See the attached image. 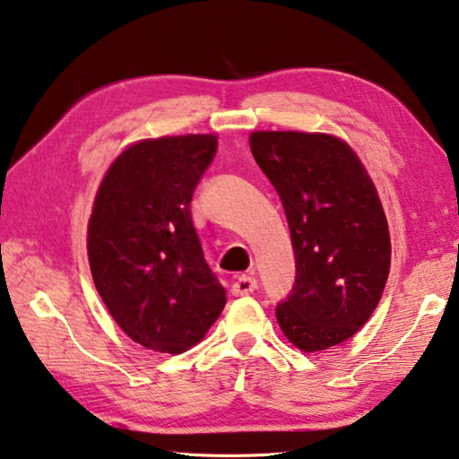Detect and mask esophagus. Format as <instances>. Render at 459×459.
<instances>
[{"instance_id":"esophagus-1","label":"esophagus","mask_w":459,"mask_h":459,"mask_svg":"<svg viewBox=\"0 0 459 459\" xmlns=\"http://www.w3.org/2000/svg\"><path fill=\"white\" fill-rule=\"evenodd\" d=\"M255 290H257V280L253 278L251 273L238 275L235 283H232V294L235 296H247V294L255 292Z\"/></svg>"}]
</instances>
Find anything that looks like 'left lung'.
Here are the masks:
<instances>
[{
	"label": "left lung",
	"mask_w": 459,
	"mask_h": 459,
	"mask_svg": "<svg viewBox=\"0 0 459 459\" xmlns=\"http://www.w3.org/2000/svg\"><path fill=\"white\" fill-rule=\"evenodd\" d=\"M249 143L280 194L296 257V286L275 318L300 351H325L369 321L386 286L392 247L380 195L343 138L255 130Z\"/></svg>",
	"instance_id": "1"
}]
</instances>
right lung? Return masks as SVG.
<instances>
[{
	"instance_id": "add662e5",
	"label": "right lung",
	"mask_w": 459,
	"mask_h": 459,
	"mask_svg": "<svg viewBox=\"0 0 459 459\" xmlns=\"http://www.w3.org/2000/svg\"><path fill=\"white\" fill-rule=\"evenodd\" d=\"M216 144V134L128 144L93 200L87 222L93 283L116 325L151 351L178 355L198 345L227 304L190 210Z\"/></svg>"
}]
</instances>
